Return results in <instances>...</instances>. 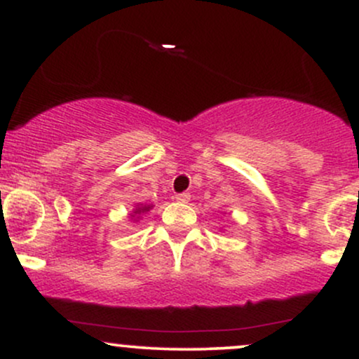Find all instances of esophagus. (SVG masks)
I'll return each mask as SVG.
<instances>
[{
  "instance_id": "34e87169",
  "label": "esophagus",
  "mask_w": 359,
  "mask_h": 359,
  "mask_svg": "<svg viewBox=\"0 0 359 359\" xmlns=\"http://www.w3.org/2000/svg\"><path fill=\"white\" fill-rule=\"evenodd\" d=\"M175 198H177V201H179V202H189V201H191V194H189V192L177 194Z\"/></svg>"
}]
</instances>
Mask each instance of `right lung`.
<instances>
[{
    "label": "right lung",
    "mask_w": 359,
    "mask_h": 359,
    "mask_svg": "<svg viewBox=\"0 0 359 359\" xmlns=\"http://www.w3.org/2000/svg\"><path fill=\"white\" fill-rule=\"evenodd\" d=\"M150 207L152 205H145V207H137L135 212H133V217H135V214H142V212H147V210H150Z\"/></svg>",
    "instance_id": "obj_1"
}]
</instances>
